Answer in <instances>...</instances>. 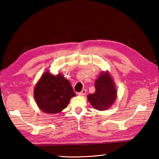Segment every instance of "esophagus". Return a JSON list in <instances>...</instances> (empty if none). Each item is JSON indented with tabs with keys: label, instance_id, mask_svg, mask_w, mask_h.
Listing matches in <instances>:
<instances>
[{
	"label": "esophagus",
	"instance_id": "34e87169",
	"mask_svg": "<svg viewBox=\"0 0 159 159\" xmlns=\"http://www.w3.org/2000/svg\"><path fill=\"white\" fill-rule=\"evenodd\" d=\"M86 93V90L85 89H83L81 92L78 93V95L79 96H85Z\"/></svg>",
	"mask_w": 159,
	"mask_h": 159
}]
</instances>
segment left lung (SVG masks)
Instances as JSON below:
<instances>
[{"label":"left lung","mask_w":159,"mask_h":159,"mask_svg":"<svg viewBox=\"0 0 159 159\" xmlns=\"http://www.w3.org/2000/svg\"><path fill=\"white\" fill-rule=\"evenodd\" d=\"M96 92L87 96L95 109L105 111L113 105L117 98V90L110 73L102 72L95 82Z\"/></svg>","instance_id":"obj_1"}]
</instances>
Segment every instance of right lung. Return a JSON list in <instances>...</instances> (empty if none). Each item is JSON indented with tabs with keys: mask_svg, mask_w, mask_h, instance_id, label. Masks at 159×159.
<instances>
[{
	"mask_svg": "<svg viewBox=\"0 0 159 159\" xmlns=\"http://www.w3.org/2000/svg\"><path fill=\"white\" fill-rule=\"evenodd\" d=\"M75 96L68 80L61 74L53 75L48 71L42 74L34 89V98L38 107L49 114L62 111Z\"/></svg>",
	"mask_w": 159,
	"mask_h": 159,
	"instance_id": "add662e5",
	"label": "right lung"
}]
</instances>
